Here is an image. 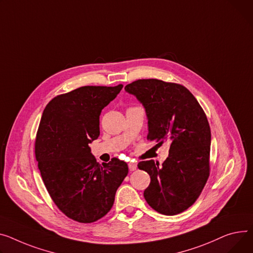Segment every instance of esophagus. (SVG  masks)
I'll return each instance as SVG.
<instances>
[{"instance_id": "1", "label": "esophagus", "mask_w": 253, "mask_h": 253, "mask_svg": "<svg viewBox=\"0 0 253 253\" xmlns=\"http://www.w3.org/2000/svg\"><path fill=\"white\" fill-rule=\"evenodd\" d=\"M128 166H129V170L130 171H135L137 169V165L135 163H129Z\"/></svg>"}]
</instances>
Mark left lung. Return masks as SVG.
<instances>
[{"mask_svg": "<svg viewBox=\"0 0 253 253\" xmlns=\"http://www.w3.org/2000/svg\"><path fill=\"white\" fill-rule=\"evenodd\" d=\"M145 108L147 140L171 143L169 157L162 164L153 160L137 167L150 176L144 190L149 207L167 215L190 208L210 176L211 128L207 115L194 95L178 83L138 79L125 86Z\"/></svg>", "mask_w": 253, "mask_h": 253, "instance_id": "1", "label": "left lung"}]
</instances>
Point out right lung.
Listing matches in <instances>:
<instances>
[{"instance_id": "right-lung-1", "label": "right lung", "mask_w": 253, "mask_h": 253, "mask_svg": "<svg viewBox=\"0 0 253 253\" xmlns=\"http://www.w3.org/2000/svg\"><path fill=\"white\" fill-rule=\"evenodd\" d=\"M82 86L55 96L43 110L36 159L45 188L58 209L79 223H93L112 209L128 174L125 162L99 165L88 143L99 136V115L122 89Z\"/></svg>"}]
</instances>
